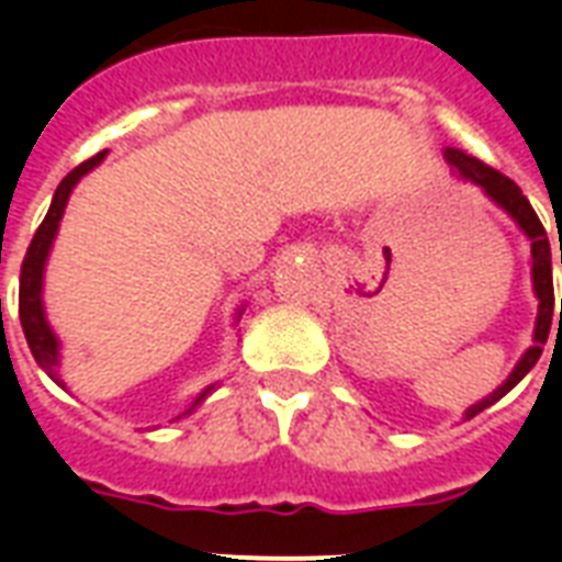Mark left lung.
Here are the masks:
<instances>
[{
  "label": "left lung",
  "instance_id": "obj_1",
  "mask_svg": "<svg viewBox=\"0 0 562 562\" xmlns=\"http://www.w3.org/2000/svg\"><path fill=\"white\" fill-rule=\"evenodd\" d=\"M446 162L452 166L454 178L467 180L472 187H479L481 192L487 194L490 201L502 206V210L516 221V227L522 229L528 241H531V280H533V294L540 300V308H537V324H533V344L525 350V356L516 361V368L510 370L505 382L498 384L496 391L479 400L475 405L463 411V419H472L475 414H481L490 405H496L505 393H510L516 384L522 382L525 375L531 373V368L540 361L542 344L549 341L551 317H554V280H551V247L549 236H546V227L542 221L537 218V212L528 203V198L522 194V189L516 187L514 180L505 178L502 171L490 169L481 160L470 157V154L458 151V148H446L443 151ZM560 265H562V247H560ZM560 321H562V300H560Z\"/></svg>",
  "mask_w": 562,
  "mask_h": 562
}]
</instances>
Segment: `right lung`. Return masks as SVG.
Wrapping results in <instances>:
<instances>
[{
    "label": "right lung",
    "mask_w": 562,
    "mask_h": 562,
    "mask_svg": "<svg viewBox=\"0 0 562 562\" xmlns=\"http://www.w3.org/2000/svg\"><path fill=\"white\" fill-rule=\"evenodd\" d=\"M104 154L108 151L95 154L92 160L81 162L78 169H72L64 180H60V187L55 189V198H52V206H48L46 218H43V224H40L37 233H34V238H31L29 254H25V259H22V271H20L22 333H25V341H29L34 361H37L40 368L48 373V379L60 384V387H66V382L60 379V373H57V370H60V341H57L55 329H52L46 321V306H43V273H46L48 250H52V245H55L57 227H60V218H64V210H66V203H69V194H72V189L78 187V180H81L83 175H90V171L95 169L101 160H104ZM238 317H241V308H238L236 321ZM215 387H218V382L206 384V387H203V391L194 396V402L189 405L187 411H183V414H192V411L198 408V405H201V402L206 400L210 393H215Z\"/></svg>",
    "instance_id": "obj_1"
}]
</instances>
